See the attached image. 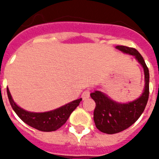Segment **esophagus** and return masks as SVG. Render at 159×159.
I'll list each match as a JSON object with an SVG mask.
<instances>
[{
  "label": "esophagus",
  "instance_id": "esophagus-1",
  "mask_svg": "<svg viewBox=\"0 0 159 159\" xmlns=\"http://www.w3.org/2000/svg\"><path fill=\"white\" fill-rule=\"evenodd\" d=\"M89 97H90V90L89 89L85 90L84 92H82V99L86 100V99H87V98H88Z\"/></svg>",
  "mask_w": 159,
  "mask_h": 159
}]
</instances>
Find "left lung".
Masks as SVG:
<instances>
[{
  "mask_svg": "<svg viewBox=\"0 0 159 159\" xmlns=\"http://www.w3.org/2000/svg\"><path fill=\"white\" fill-rule=\"evenodd\" d=\"M116 48L124 53L135 56L143 66L145 88L139 98L127 104L114 102L98 91L91 93V97L96 102L93 117L95 125L100 131L109 134L120 133L132 125L144 111L149 95V72L142 55L134 48L123 45L116 46Z\"/></svg>",
  "mask_w": 159,
  "mask_h": 159,
  "instance_id": "left-lung-1",
  "label": "left lung"
}]
</instances>
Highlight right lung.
Returning <instances> with one entry per match:
<instances>
[{
  "mask_svg": "<svg viewBox=\"0 0 159 159\" xmlns=\"http://www.w3.org/2000/svg\"><path fill=\"white\" fill-rule=\"evenodd\" d=\"M7 96L11 107L13 108L16 115L25 124L38 130L43 131V132L55 131L63 125L67 120V119L69 118L72 111L77 108L82 101V98H80L60 108L48 112L33 113V112L25 111L20 107H19L14 102L8 88H7Z\"/></svg>",
  "mask_w": 159,
  "mask_h": 159,
  "instance_id": "1",
  "label": "right lung"
}]
</instances>
